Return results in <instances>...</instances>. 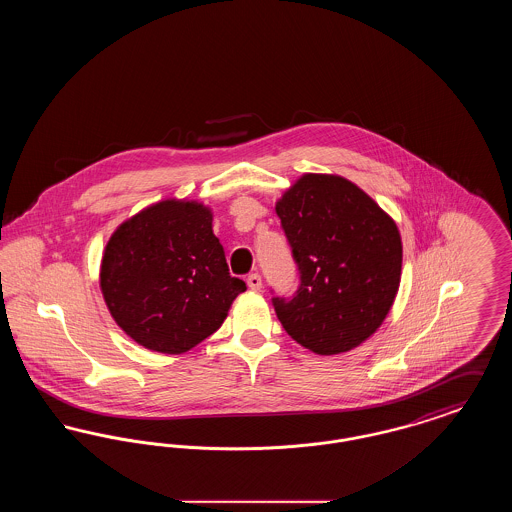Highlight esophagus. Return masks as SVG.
<instances>
[{
  "mask_svg": "<svg viewBox=\"0 0 512 512\" xmlns=\"http://www.w3.org/2000/svg\"><path fill=\"white\" fill-rule=\"evenodd\" d=\"M247 286H249V290H253V292L261 290V288H263L261 276H259L257 272H255V274H249V276H247Z\"/></svg>",
  "mask_w": 512,
  "mask_h": 512,
  "instance_id": "obj_1",
  "label": "esophagus"
}]
</instances>
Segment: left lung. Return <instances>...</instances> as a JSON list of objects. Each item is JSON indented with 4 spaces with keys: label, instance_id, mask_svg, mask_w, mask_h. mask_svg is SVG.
<instances>
[{
    "label": "left lung",
    "instance_id": "left-lung-1",
    "mask_svg": "<svg viewBox=\"0 0 512 512\" xmlns=\"http://www.w3.org/2000/svg\"><path fill=\"white\" fill-rule=\"evenodd\" d=\"M299 267L292 299L272 297L293 340L338 355L368 340L388 317L401 282L403 245L395 220L338 174H303L276 201Z\"/></svg>",
    "mask_w": 512,
    "mask_h": 512
}]
</instances>
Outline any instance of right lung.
<instances>
[{"label": "right lung", "instance_id": "right-lung-1", "mask_svg": "<svg viewBox=\"0 0 512 512\" xmlns=\"http://www.w3.org/2000/svg\"><path fill=\"white\" fill-rule=\"evenodd\" d=\"M99 288L126 336L151 351L180 355L219 330L245 282L228 272L211 209L163 199L111 234Z\"/></svg>", "mask_w": 512, "mask_h": 512}]
</instances>
